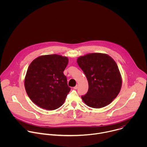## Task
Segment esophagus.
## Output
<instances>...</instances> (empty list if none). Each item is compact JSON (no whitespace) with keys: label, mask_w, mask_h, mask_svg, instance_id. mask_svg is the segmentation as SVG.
Listing matches in <instances>:
<instances>
[{"label":"esophagus","mask_w":147,"mask_h":147,"mask_svg":"<svg viewBox=\"0 0 147 147\" xmlns=\"http://www.w3.org/2000/svg\"><path fill=\"white\" fill-rule=\"evenodd\" d=\"M77 88H78V85H76L75 87H73V88H74V89H75V90L77 89Z\"/></svg>","instance_id":"esophagus-1"}]
</instances>
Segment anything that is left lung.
<instances>
[{"instance_id": "1", "label": "left lung", "mask_w": 147, "mask_h": 147, "mask_svg": "<svg viewBox=\"0 0 147 147\" xmlns=\"http://www.w3.org/2000/svg\"><path fill=\"white\" fill-rule=\"evenodd\" d=\"M88 82V91L82 96L83 102L93 108L110 104L119 94L122 78L115 61L108 55L92 53L77 59Z\"/></svg>"}]
</instances>
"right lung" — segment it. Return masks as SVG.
<instances>
[{
    "label": "right lung",
    "instance_id": "add662e5",
    "mask_svg": "<svg viewBox=\"0 0 147 147\" xmlns=\"http://www.w3.org/2000/svg\"><path fill=\"white\" fill-rule=\"evenodd\" d=\"M69 62L66 56H40L30 63L24 87L30 99L39 107L53 111L64 103L70 88L63 74Z\"/></svg>",
    "mask_w": 147,
    "mask_h": 147
}]
</instances>
